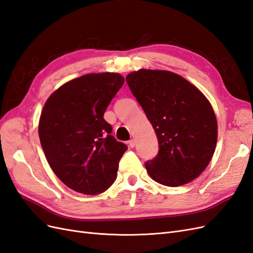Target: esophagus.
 I'll use <instances>...</instances> for the list:
<instances>
[{"label": "esophagus", "instance_id": "1", "mask_svg": "<svg viewBox=\"0 0 253 253\" xmlns=\"http://www.w3.org/2000/svg\"><path fill=\"white\" fill-rule=\"evenodd\" d=\"M134 145H135V140H134V139L129 140V146H130V147H134Z\"/></svg>", "mask_w": 253, "mask_h": 253}]
</instances>
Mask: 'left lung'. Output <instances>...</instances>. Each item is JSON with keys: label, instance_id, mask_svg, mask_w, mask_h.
<instances>
[{"label": "left lung", "instance_id": "obj_1", "mask_svg": "<svg viewBox=\"0 0 253 253\" xmlns=\"http://www.w3.org/2000/svg\"><path fill=\"white\" fill-rule=\"evenodd\" d=\"M126 82L153 125L159 153L145 163L156 182L179 186L196 179L210 163L217 142L211 104L196 86L169 71L141 69Z\"/></svg>", "mask_w": 253, "mask_h": 253}]
</instances>
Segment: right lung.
<instances>
[{"label":"right lung","mask_w":253,"mask_h":253,"mask_svg":"<svg viewBox=\"0 0 253 253\" xmlns=\"http://www.w3.org/2000/svg\"><path fill=\"white\" fill-rule=\"evenodd\" d=\"M124 81L109 72L83 75L62 84L43 107L42 149L55 175L78 193L97 195L117 179L127 146L111 135L104 113Z\"/></svg>","instance_id":"1"}]
</instances>
